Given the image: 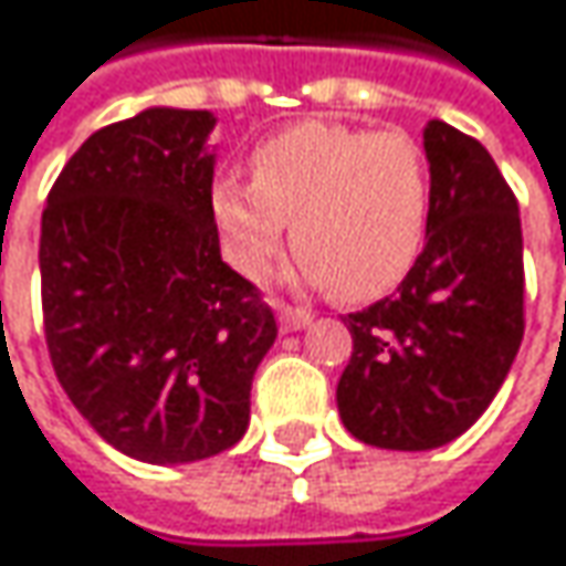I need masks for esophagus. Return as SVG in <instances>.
I'll use <instances>...</instances> for the list:
<instances>
[{"mask_svg":"<svg viewBox=\"0 0 566 566\" xmlns=\"http://www.w3.org/2000/svg\"><path fill=\"white\" fill-rule=\"evenodd\" d=\"M311 319H314V316H311V311H304V307H287V304H282L279 323H282V329H287V333H294V329H304Z\"/></svg>","mask_w":566,"mask_h":566,"instance_id":"34e87169","label":"esophagus"}]
</instances>
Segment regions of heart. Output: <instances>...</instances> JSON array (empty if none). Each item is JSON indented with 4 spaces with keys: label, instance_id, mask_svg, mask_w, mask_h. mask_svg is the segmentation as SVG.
<instances>
[{
    "label": "heart",
    "instance_id": "1",
    "mask_svg": "<svg viewBox=\"0 0 566 566\" xmlns=\"http://www.w3.org/2000/svg\"><path fill=\"white\" fill-rule=\"evenodd\" d=\"M250 169L211 191L223 252L250 279L275 265L287 220L304 275L343 301L390 291L426 247L432 176L410 134L304 120L262 140Z\"/></svg>",
    "mask_w": 566,
    "mask_h": 566
}]
</instances>
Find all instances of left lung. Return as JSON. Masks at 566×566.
Listing matches in <instances>:
<instances>
[{"mask_svg": "<svg viewBox=\"0 0 566 566\" xmlns=\"http://www.w3.org/2000/svg\"><path fill=\"white\" fill-rule=\"evenodd\" d=\"M426 247L390 297L346 316L352 355L336 403L352 436L439 449L471 429L506 381L525 333L518 201L481 140L429 120Z\"/></svg>", "mask_w": 566, "mask_h": 566, "instance_id": "1", "label": "left lung"}]
</instances>
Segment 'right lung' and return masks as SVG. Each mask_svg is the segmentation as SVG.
Returning <instances> with one entry per match:
<instances>
[{
  "label": "right lung",
  "mask_w": 566,
  "mask_h": 566,
  "mask_svg": "<svg viewBox=\"0 0 566 566\" xmlns=\"http://www.w3.org/2000/svg\"><path fill=\"white\" fill-rule=\"evenodd\" d=\"M211 112L147 108L95 130L41 214L53 375L117 451L185 464L237 446L279 323L220 259Z\"/></svg>",
  "instance_id": "add662e5"
}]
</instances>
